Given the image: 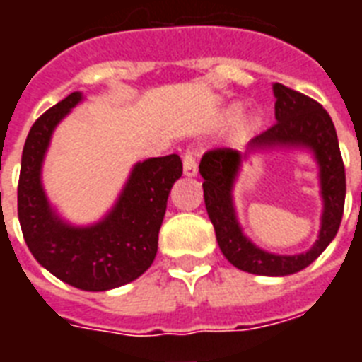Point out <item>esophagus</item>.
<instances>
[{
	"label": "esophagus",
	"mask_w": 362,
	"mask_h": 362,
	"mask_svg": "<svg viewBox=\"0 0 362 362\" xmlns=\"http://www.w3.org/2000/svg\"><path fill=\"white\" fill-rule=\"evenodd\" d=\"M182 163H184V175L186 176L197 175V159H195V152H192V150H186V153H184V159H182Z\"/></svg>",
	"instance_id": "34e87169"
}]
</instances>
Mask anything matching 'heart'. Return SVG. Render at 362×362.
I'll use <instances>...</instances> for the list:
<instances>
[{
  "instance_id": "obj_1",
  "label": "heart",
  "mask_w": 362,
  "mask_h": 362,
  "mask_svg": "<svg viewBox=\"0 0 362 362\" xmlns=\"http://www.w3.org/2000/svg\"><path fill=\"white\" fill-rule=\"evenodd\" d=\"M237 115H238V109H233V110H231V116H237ZM255 124H257V120L253 118V120L250 122V125H255Z\"/></svg>"
}]
</instances>
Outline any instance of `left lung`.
I'll list each match as a JSON object with an SVG mask.
<instances>
[{
	"label": "left lung",
	"instance_id": "8db88e82",
	"mask_svg": "<svg viewBox=\"0 0 362 362\" xmlns=\"http://www.w3.org/2000/svg\"><path fill=\"white\" fill-rule=\"evenodd\" d=\"M276 122L253 136L250 146H310L321 169V195L325 201L320 240L300 255H274L253 246L242 235L231 203L233 180L240 165V152L233 148H214L204 153L199 165L204 178V204L216 231V240L227 261L244 272L261 276H287L306 269L320 257L337 237L346 201V169L331 116L315 99L280 82L274 84Z\"/></svg>",
	"mask_w": 362,
	"mask_h": 362
}]
</instances>
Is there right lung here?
<instances>
[{
  "mask_svg": "<svg viewBox=\"0 0 362 362\" xmlns=\"http://www.w3.org/2000/svg\"><path fill=\"white\" fill-rule=\"evenodd\" d=\"M81 98V92L69 93L31 125L20 165L18 220L30 252L48 272L84 291H107L136 280L152 264L170 187L182 176V159L170 153L142 161L101 223L84 229L65 226L47 203L41 163L54 127Z\"/></svg>",
  "mask_w": 362,
  "mask_h": 362,
  "instance_id": "right-lung-1",
  "label": "right lung"
}]
</instances>
